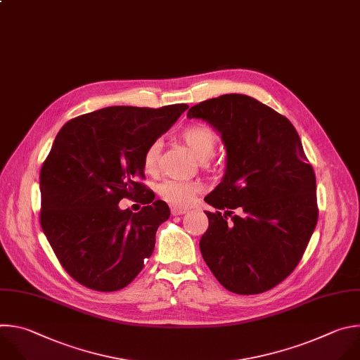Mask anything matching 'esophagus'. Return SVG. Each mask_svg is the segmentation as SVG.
<instances>
[{
    "label": "esophagus",
    "mask_w": 360,
    "mask_h": 360,
    "mask_svg": "<svg viewBox=\"0 0 360 360\" xmlns=\"http://www.w3.org/2000/svg\"><path fill=\"white\" fill-rule=\"evenodd\" d=\"M188 210L187 208H180V207H173L172 208V214L173 215H181V214H186Z\"/></svg>",
    "instance_id": "obj_1"
}]
</instances>
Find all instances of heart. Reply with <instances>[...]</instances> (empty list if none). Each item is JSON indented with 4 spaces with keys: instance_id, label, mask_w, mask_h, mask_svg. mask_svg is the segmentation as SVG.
Returning a JSON list of instances; mask_svg holds the SVG:
<instances>
[{
    "instance_id": "b5f03b06",
    "label": "heart",
    "mask_w": 360,
    "mask_h": 360,
    "mask_svg": "<svg viewBox=\"0 0 360 360\" xmlns=\"http://www.w3.org/2000/svg\"><path fill=\"white\" fill-rule=\"evenodd\" d=\"M181 141L193 152L195 159L201 163L207 162L215 152L217 148V136L215 133L204 126V124H194L186 127L180 133ZM160 155V141H153L152 145L146 149L145 156H143V169L148 174H153L158 170V162ZM200 190V186L195 183L188 181H176L167 180L162 183L158 188L160 197L177 207H187L191 204L195 193Z\"/></svg>"
}]
</instances>
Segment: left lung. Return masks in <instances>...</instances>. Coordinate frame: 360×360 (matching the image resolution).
<instances>
[{
  "mask_svg": "<svg viewBox=\"0 0 360 360\" xmlns=\"http://www.w3.org/2000/svg\"><path fill=\"white\" fill-rule=\"evenodd\" d=\"M219 131L226 146L221 183L204 201L201 255L231 292H265L298 265L316 227V179L298 131L257 99L230 94L187 112Z\"/></svg>",
  "mask_w": 360,
  "mask_h": 360,
  "instance_id": "obj_1",
  "label": "left lung"
}]
</instances>
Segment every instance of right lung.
Segmentation results:
<instances>
[{"label":"right lung","instance_id":"right-lung-1","mask_svg":"<svg viewBox=\"0 0 360 360\" xmlns=\"http://www.w3.org/2000/svg\"><path fill=\"white\" fill-rule=\"evenodd\" d=\"M188 106H110L66 122L39 174L41 227L66 272L91 290L124 288L153 254L170 208L140 183L143 156ZM124 196L148 205L133 214Z\"/></svg>","mask_w":360,"mask_h":360}]
</instances>
